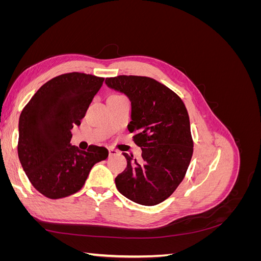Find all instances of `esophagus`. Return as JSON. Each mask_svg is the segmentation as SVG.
Segmentation results:
<instances>
[{
	"label": "esophagus",
	"instance_id": "obj_1",
	"mask_svg": "<svg viewBox=\"0 0 261 261\" xmlns=\"http://www.w3.org/2000/svg\"><path fill=\"white\" fill-rule=\"evenodd\" d=\"M109 154H110V156H113V155L118 154V151L114 148H109Z\"/></svg>",
	"mask_w": 261,
	"mask_h": 261
}]
</instances>
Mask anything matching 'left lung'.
I'll return each mask as SVG.
<instances>
[{
	"mask_svg": "<svg viewBox=\"0 0 261 261\" xmlns=\"http://www.w3.org/2000/svg\"><path fill=\"white\" fill-rule=\"evenodd\" d=\"M132 103L127 128L141 148V159L123 153L127 168L115 178L122 195L132 201L155 206L174 193L193 155L191 123L184 102L167 86L145 76L121 75L106 80Z\"/></svg>",
	"mask_w": 261,
	"mask_h": 261,
	"instance_id": "obj_1",
	"label": "left lung"
}]
</instances>
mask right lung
<instances>
[{
  "instance_id": "1",
  "label": "right lung",
  "mask_w": 261,
  "mask_h": 261,
  "mask_svg": "<svg viewBox=\"0 0 261 261\" xmlns=\"http://www.w3.org/2000/svg\"><path fill=\"white\" fill-rule=\"evenodd\" d=\"M105 78L67 73L41 86L19 116L18 156L30 183L50 199L81 191L94 164L106 160L105 147L87 151L70 145L72 128L81 125Z\"/></svg>"
}]
</instances>
